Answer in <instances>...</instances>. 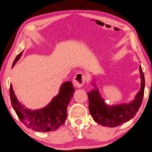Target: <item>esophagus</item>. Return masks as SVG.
Listing matches in <instances>:
<instances>
[{"label": "esophagus", "instance_id": "1", "mask_svg": "<svg viewBox=\"0 0 152 152\" xmlns=\"http://www.w3.org/2000/svg\"><path fill=\"white\" fill-rule=\"evenodd\" d=\"M86 80V75L81 72H78L74 76V79H73V82H74V85L75 86L78 87V88H80V87L83 86Z\"/></svg>", "mask_w": 152, "mask_h": 152}]
</instances>
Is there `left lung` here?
Returning <instances> with one entry per match:
<instances>
[{"label":"left lung","mask_w":152,"mask_h":152,"mask_svg":"<svg viewBox=\"0 0 152 152\" xmlns=\"http://www.w3.org/2000/svg\"><path fill=\"white\" fill-rule=\"evenodd\" d=\"M140 74L142 78L141 88L135 99L129 104L109 106L104 103V99L101 98L97 89L87 93L90 114L94 121L104 126L116 127L129 121L135 116L142 105L145 86L144 75L141 66Z\"/></svg>","instance_id":"1"}]
</instances>
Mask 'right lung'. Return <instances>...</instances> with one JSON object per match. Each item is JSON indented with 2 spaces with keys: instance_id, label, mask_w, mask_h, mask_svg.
<instances>
[{
  "instance_id": "add662e5",
  "label": "right lung",
  "mask_w": 152,
  "mask_h": 152,
  "mask_svg": "<svg viewBox=\"0 0 152 152\" xmlns=\"http://www.w3.org/2000/svg\"><path fill=\"white\" fill-rule=\"evenodd\" d=\"M20 52L15 58L13 66L21 56ZM71 81L65 82L61 87L59 93L51 102L43 109L31 111L25 109L15 97L11 85H10V98L11 105L20 121L26 126L37 132L55 131L63 125L67 118V107L74 93Z\"/></svg>"
}]
</instances>
